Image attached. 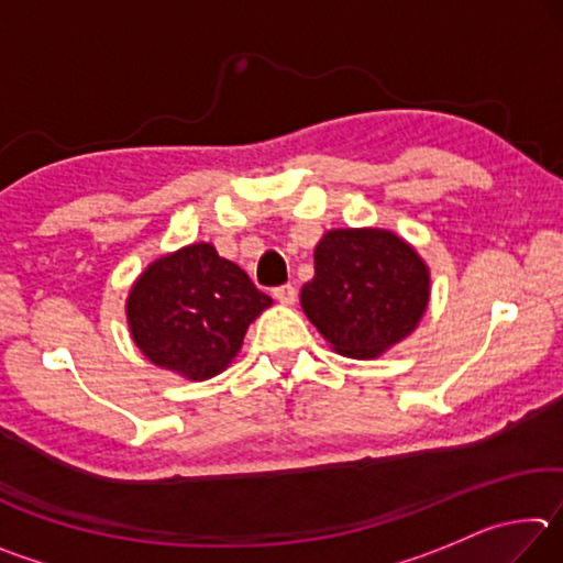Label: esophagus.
<instances>
[{
  "mask_svg": "<svg viewBox=\"0 0 563 563\" xmlns=\"http://www.w3.org/2000/svg\"><path fill=\"white\" fill-rule=\"evenodd\" d=\"M275 300H278L280 305H292L295 298H298V292H295L292 285H280V288H275Z\"/></svg>",
  "mask_w": 563,
  "mask_h": 563,
  "instance_id": "1",
  "label": "esophagus"
}]
</instances>
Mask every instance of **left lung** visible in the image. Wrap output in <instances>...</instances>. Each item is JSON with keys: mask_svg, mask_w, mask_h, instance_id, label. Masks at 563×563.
<instances>
[{"mask_svg": "<svg viewBox=\"0 0 563 563\" xmlns=\"http://www.w3.org/2000/svg\"><path fill=\"white\" fill-rule=\"evenodd\" d=\"M432 292L430 268L387 228H332L316 245L300 305L342 357L375 360L412 335Z\"/></svg>", "mask_w": 563, "mask_h": 563, "instance_id": "obj_1", "label": "left lung"}]
</instances>
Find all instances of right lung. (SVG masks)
Masks as SVG:
<instances>
[{
  "label": "right lung",
  "instance_id": "right-lung-1",
  "mask_svg": "<svg viewBox=\"0 0 563 563\" xmlns=\"http://www.w3.org/2000/svg\"><path fill=\"white\" fill-rule=\"evenodd\" d=\"M271 305L211 243H190L148 263L133 280L126 322L151 365L203 383L231 365L247 325Z\"/></svg>",
  "mask_w": 563,
  "mask_h": 563
}]
</instances>
